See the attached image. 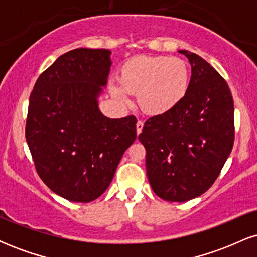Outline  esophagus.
<instances>
[{
	"label": "esophagus",
	"instance_id": "esophagus-1",
	"mask_svg": "<svg viewBox=\"0 0 257 257\" xmlns=\"http://www.w3.org/2000/svg\"><path fill=\"white\" fill-rule=\"evenodd\" d=\"M143 128H144V122H143V120H138V122H137V133H138V135L140 134L141 131H143Z\"/></svg>",
	"mask_w": 257,
	"mask_h": 257
}]
</instances>
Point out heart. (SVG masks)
<instances>
[{
	"label": "heart",
	"mask_w": 257,
	"mask_h": 257,
	"mask_svg": "<svg viewBox=\"0 0 257 257\" xmlns=\"http://www.w3.org/2000/svg\"><path fill=\"white\" fill-rule=\"evenodd\" d=\"M190 71L184 60L169 57H137L123 64L119 81L111 82V94L123 102L138 94L145 113L159 116L175 108L185 98Z\"/></svg>",
	"instance_id": "b5f03b06"
}]
</instances>
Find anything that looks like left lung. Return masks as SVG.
Instances as JSON below:
<instances>
[{"mask_svg":"<svg viewBox=\"0 0 257 257\" xmlns=\"http://www.w3.org/2000/svg\"><path fill=\"white\" fill-rule=\"evenodd\" d=\"M179 52L192 69L187 93L172 111L147 119L139 135L150 185L168 202L206 192L234 143V105L227 82L199 55Z\"/></svg>","mask_w":257,"mask_h":257,"instance_id":"8db88e82","label":"left lung"}]
</instances>
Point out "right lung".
Listing matches in <instances>:
<instances>
[{"label": "right lung", "instance_id": "add662e5", "mask_svg": "<svg viewBox=\"0 0 257 257\" xmlns=\"http://www.w3.org/2000/svg\"><path fill=\"white\" fill-rule=\"evenodd\" d=\"M108 49L77 48L37 78L25 137L41 180L58 196L88 203L105 192L137 139V118L111 119L98 108L110 72Z\"/></svg>", "mask_w": 257, "mask_h": 257}]
</instances>
